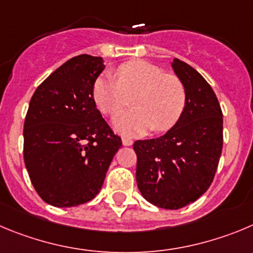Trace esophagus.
I'll return each instance as SVG.
<instances>
[{
  "instance_id": "esophagus-1",
  "label": "esophagus",
  "mask_w": 253,
  "mask_h": 253,
  "mask_svg": "<svg viewBox=\"0 0 253 253\" xmlns=\"http://www.w3.org/2000/svg\"><path fill=\"white\" fill-rule=\"evenodd\" d=\"M122 143H124L125 146H131L132 143H133V141H132V138L129 137H124L122 138Z\"/></svg>"
}]
</instances>
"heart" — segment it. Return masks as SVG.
I'll return each instance as SVG.
<instances>
[{
	"instance_id": "obj_1",
	"label": "heart",
	"mask_w": 253,
	"mask_h": 253,
	"mask_svg": "<svg viewBox=\"0 0 253 253\" xmlns=\"http://www.w3.org/2000/svg\"><path fill=\"white\" fill-rule=\"evenodd\" d=\"M116 76L117 80L110 75L98 77L92 96L98 110L107 116L121 112L133 96L134 108L113 120L120 132L140 134L150 128L165 132L180 121L186 107V89L178 77L142 60L120 65Z\"/></svg>"
}]
</instances>
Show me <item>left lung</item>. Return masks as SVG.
<instances>
[{
  "instance_id": "8db88e82",
  "label": "left lung",
  "mask_w": 253,
  "mask_h": 253,
  "mask_svg": "<svg viewBox=\"0 0 253 253\" xmlns=\"http://www.w3.org/2000/svg\"><path fill=\"white\" fill-rule=\"evenodd\" d=\"M172 68L186 89V107L164 136L137 140L136 181L150 204L178 210L196 201L211 186L223 143L222 110L209 82L183 61Z\"/></svg>"
}]
</instances>
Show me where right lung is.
Masks as SVG:
<instances>
[{
    "label": "right lung",
    "mask_w": 253,
    "mask_h": 253,
    "mask_svg": "<svg viewBox=\"0 0 253 253\" xmlns=\"http://www.w3.org/2000/svg\"><path fill=\"white\" fill-rule=\"evenodd\" d=\"M105 66L80 55L35 91L23 125V160L40 197L56 207L91 201L122 146L96 108L92 89Z\"/></svg>",
    "instance_id": "right-lung-1"
}]
</instances>
